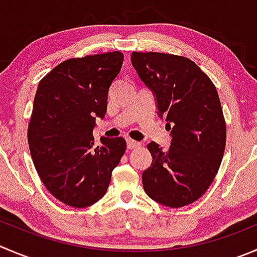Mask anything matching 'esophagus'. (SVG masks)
I'll use <instances>...</instances> for the list:
<instances>
[{
    "mask_svg": "<svg viewBox=\"0 0 257 257\" xmlns=\"http://www.w3.org/2000/svg\"><path fill=\"white\" fill-rule=\"evenodd\" d=\"M139 146H141L139 142L133 141V139H126V147H128V149H134Z\"/></svg>",
    "mask_w": 257,
    "mask_h": 257,
    "instance_id": "34e87169",
    "label": "esophagus"
}]
</instances>
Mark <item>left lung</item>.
Returning a JSON list of instances; mask_svg holds the SVG:
<instances>
[{"mask_svg":"<svg viewBox=\"0 0 257 257\" xmlns=\"http://www.w3.org/2000/svg\"><path fill=\"white\" fill-rule=\"evenodd\" d=\"M131 59L141 80L153 91L172 137L167 151L156 142L147 146L153 161L142 174L143 188L161 205L183 207L207 191L222 161L226 123L217 90L184 56L134 51Z\"/></svg>","mask_w":257,"mask_h":257,"instance_id":"obj_1","label":"left lung"}]
</instances>
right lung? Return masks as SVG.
<instances>
[{
    "label": "right lung",
    "mask_w": 257,
    "mask_h": 257,
    "mask_svg": "<svg viewBox=\"0 0 257 257\" xmlns=\"http://www.w3.org/2000/svg\"><path fill=\"white\" fill-rule=\"evenodd\" d=\"M123 59L120 51L69 59L37 86L27 132L31 158L47 191L71 207H88L105 195L125 152L121 137H101L99 146L93 137Z\"/></svg>",
    "instance_id": "right-lung-1"
}]
</instances>
